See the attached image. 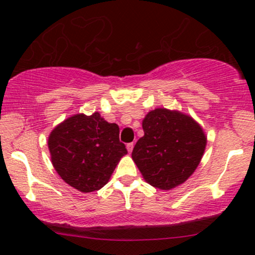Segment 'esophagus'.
<instances>
[{
    "label": "esophagus",
    "mask_w": 255,
    "mask_h": 255,
    "mask_svg": "<svg viewBox=\"0 0 255 255\" xmlns=\"http://www.w3.org/2000/svg\"><path fill=\"white\" fill-rule=\"evenodd\" d=\"M133 147H134L133 142H129V144H127V150H128V152L133 151Z\"/></svg>",
    "instance_id": "34e87169"
}]
</instances>
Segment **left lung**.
Instances as JSON below:
<instances>
[{"instance_id":"left-lung-1","label":"left lung","mask_w":255,"mask_h":255,"mask_svg":"<svg viewBox=\"0 0 255 255\" xmlns=\"http://www.w3.org/2000/svg\"><path fill=\"white\" fill-rule=\"evenodd\" d=\"M142 129L131 158L146 182L164 191L183 183L203 158V128L186 114L158 108L145 116Z\"/></svg>"}]
</instances>
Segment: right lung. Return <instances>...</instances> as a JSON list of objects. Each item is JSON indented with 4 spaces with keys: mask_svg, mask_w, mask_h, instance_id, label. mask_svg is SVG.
<instances>
[{
    "mask_svg": "<svg viewBox=\"0 0 255 255\" xmlns=\"http://www.w3.org/2000/svg\"><path fill=\"white\" fill-rule=\"evenodd\" d=\"M119 134V126L107 122L99 113L90 116L77 114L64 120L48 139L55 170L78 191H98L127 154Z\"/></svg>",
    "mask_w": 255,
    "mask_h": 255,
    "instance_id": "right-lung-1",
    "label": "right lung"
}]
</instances>
